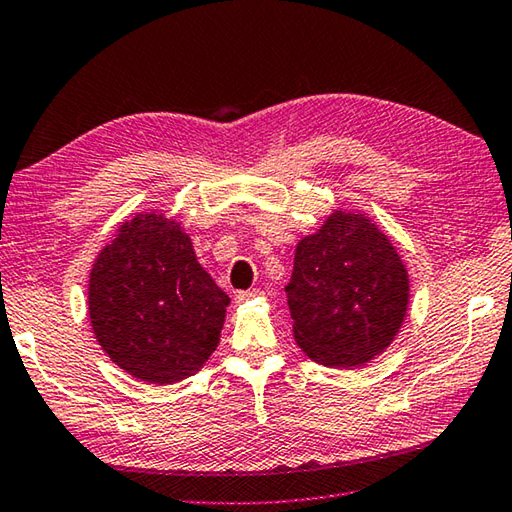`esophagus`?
<instances>
[{
	"mask_svg": "<svg viewBox=\"0 0 512 512\" xmlns=\"http://www.w3.org/2000/svg\"><path fill=\"white\" fill-rule=\"evenodd\" d=\"M264 293L259 291V288H250V291H239L237 295H235V302L237 304H244V302H248V300H253V297H262Z\"/></svg>",
	"mask_w": 512,
	"mask_h": 512,
	"instance_id": "1",
	"label": "esophagus"
}]
</instances>
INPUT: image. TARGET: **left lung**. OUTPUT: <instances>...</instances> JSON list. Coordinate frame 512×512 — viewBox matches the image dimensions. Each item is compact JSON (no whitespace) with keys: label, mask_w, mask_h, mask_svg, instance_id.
Wrapping results in <instances>:
<instances>
[{"label":"left lung","mask_w":512,"mask_h":512,"mask_svg":"<svg viewBox=\"0 0 512 512\" xmlns=\"http://www.w3.org/2000/svg\"><path fill=\"white\" fill-rule=\"evenodd\" d=\"M293 336L324 367H360L392 345L410 302L403 259L365 215L336 210L295 248Z\"/></svg>","instance_id":"1"}]
</instances>
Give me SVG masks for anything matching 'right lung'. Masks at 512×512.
<instances>
[{"instance_id":"right-lung-1","label":"right lung","mask_w":512,"mask_h":512,"mask_svg":"<svg viewBox=\"0 0 512 512\" xmlns=\"http://www.w3.org/2000/svg\"><path fill=\"white\" fill-rule=\"evenodd\" d=\"M228 304L181 224L159 212L125 221L89 275L98 345L129 376L152 385L197 374L219 345Z\"/></svg>"}]
</instances>
